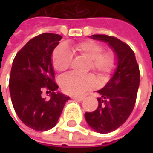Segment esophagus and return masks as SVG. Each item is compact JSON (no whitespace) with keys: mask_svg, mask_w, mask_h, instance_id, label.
<instances>
[{"mask_svg":"<svg viewBox=\"0 0 153 153\" xmlns=\"http://www.w3.org/2000/svg\"><path fill=\"white\" fill-rule=\"evenodd\" d=\"M73 99H75V100H78V101H82L84 99V97H77V96H74L72 97Z\"/></svg>","mask_w":153,"mask_h":153,"instance_id":"1","label":"esophagus"}]
</instances>
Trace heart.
I'll use <instances>...</instances> for the list:
<instances>
[{
	"instance_id": "b5f03b06",
	"label": "heart",
	"mask_w": 153,
	"mask_h": 153,
	"mask_svg": "<svg viewBox=\"0 0 153 153\" xmlns=\"http://www.w3.org/2000/svg\"><path fill=\"white\" fill-rule=\"evenodd\" d=\"M74 50L89 60L88 68L92 69L102 79H108L114 72L117 65L116 56L112 51H103V46L91 40L78 42ZM73 60V53L65 44L55 48L52 54V65L56 71L64 72L69 68ZM62 90L69 95H80L85 91L94 88L97 80L92 74H66L59 79Z\"/></svg>"
}]
</instances>
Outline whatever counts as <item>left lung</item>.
Listing matches in <instances>:
<instances>
[{"label": "left lung", "mask_w": 153, "mask_h": 153, "mask_svg": "<svg viewBox=\"0 0 153 153\" xmlns=\"http://www.w3.org/2000/svg\"><path fill=\"white\" fill-rule=\"evenodd\" d=\"M90 38L107 42L117 59V67L111 79L100 90L98 107L86 112L85 119L95 131L107 134L120 128L131 114L137 100L140 83L139 66L131 48L120 40L105 34Z\"/></svg>", "instance_id": "obj_1"}]
</instances>
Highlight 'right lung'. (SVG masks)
<instances>
[{"mask_svg":"<svg viewBox=\"0 0 153 153\" xmlns=\"http://www.w3.org/2000/svg\"><path fill=\"white\" fill-rule=\"evenodd\" d=\"M62 36L45 33L30 40L16 55L10 77V93L16 113L27 127L47 131L56 126L65 103L70 99L55 82L51 56ZM50 93L49 100L42 91Z\"/></svg>","mask_w":153,"mask_h":153,"instance_id":"right-lung-1","label":"right lung"}]
</instances>
